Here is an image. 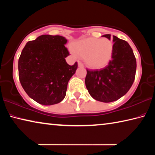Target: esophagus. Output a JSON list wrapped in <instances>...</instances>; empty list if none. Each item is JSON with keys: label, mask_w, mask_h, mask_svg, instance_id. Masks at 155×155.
Returning <instances> with one entry per match:
<instances>
[{"label": "esophagus", "mask_w": 155, "mask_h": 155, "mask_svg": "<svg viewBox=\"0 0 155 155\" xmlns=\"http://www.w3.org/2000/svg\"><path fill=\"white\" fill-rule=\"evenodd\" d=\"M78 67H81V68L83 67V64H82V62H81V61H78Z\"/></svg>", "instance_id": "1"}]
</instances>
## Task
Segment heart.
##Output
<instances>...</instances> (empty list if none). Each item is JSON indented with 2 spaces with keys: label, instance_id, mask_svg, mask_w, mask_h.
I'll use <instances>...</instances> for the list:
<instances>
[{
  "label": "heart",
  "instance_id": "1",
  "mask_svg": "<svg viewBox=\"0 0 155 155\" xmlns=\"http://www.w3.org/2000/svg\"><path fill=\"white\" fill-rule=\"evenodd\" d=\"M76 54L84 57L86 65L92 69H101L109 64L114 52V44L107 38H87L73 45Z\"/></svg>",
  "mask_w": 155,
  "mask_h": 155
}]
</instances>
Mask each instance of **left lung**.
I'll return each mask as SVG.
<instances>
[{"instance_id": "left-lung-1", "label": "left lung", "mask_w": 155, "mask_h": 155, "mask_svg": "<svg viewBox=\"0 0 155 155\" xmlns=\"http://www.w3.org/2000/svg\"><path fill=\"white\" fill-rule=\"evenodd\" d=\"M103 37L110 40L111 35ZM114 52L111 60L101 70L87 69L85 85L91 96L104 103L114 102L130 90L135 78L137 63L133 51L125 40L113 35Z\"/></svg>"}]
</instances>
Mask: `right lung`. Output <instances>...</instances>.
<instances>
[{
	"instance_id": "right-lung-1",
	"label": "right lung",
	"mask_w": 155,
	"mask_h": 155,
	"mask_svg": "<svg viewBox=\"0 0 155 155\" xmlns=\"http://www.w3.org/2000/svg\"><path fill=\"white\" fill-rule=\"evenodd\" d=\"M67 40L60 35H42L28 41L18 60V75L25 92L37 103L52 105L62 101L68 81L77 69L70 65Z\"/></svg>"
}]
</instances>
